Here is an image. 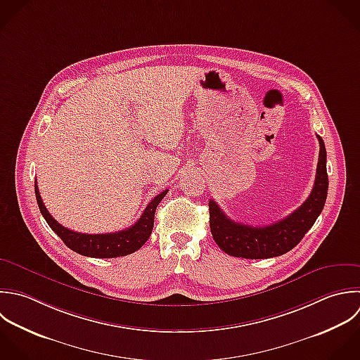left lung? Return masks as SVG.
I'll return each mask as SVG.
<instances>
[{"mask_svg":"<svg viewBox=\"0 0 360 360\" xmlns=\"http://www.w3.org/2000/svg\"><path fill=\"white\" fill-rule=\"evenodd\" d=\"M317 139L320 154L313 191L306 202L288 217L269 226L254 227L233 221L214 200L209 202L210 230L220 250L237 258L264 259L283 255L302 241L321 214L328 193L326 144L320 136Z\"/></svg>","mask_w":360,"mask_h":360,"instance_id":"8db88e82","label":"left lung"}]
</instances>
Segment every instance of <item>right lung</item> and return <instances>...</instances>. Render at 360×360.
Instances as JSON below:
<instances>
[{
	"label": "right lung",
	"mask_w": 360,
	"mask_h": 360,
	"mask_svg": "<svg viewBox=\"0 0 360 360\" xmlns=\"http://www.w3.org/2000/svg\"><path fill=\"white\" fill-rule=\"evenodd\" d=\"M168 189L157 195L144 209L140 219L129 229L117 231V233H108V234H82L67 227L58 224L53 216L47 212L43 200L40 198L37 185L34 182V193L39 210L50 229L63 240V243L72 250L74 252L91 257V258H116L124 257L129 254L136 252L140 250L144 243L150 238L153 226H154V214L158 203L164 199Z\"/></svg>",
	"instance_id": "1"
}]
</instances>
